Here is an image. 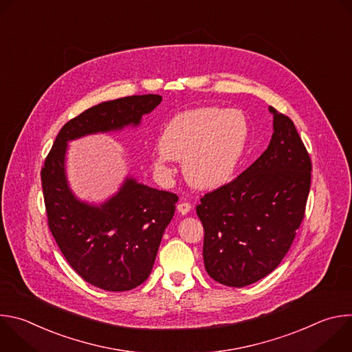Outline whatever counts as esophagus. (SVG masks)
<instances>
[{
	"instance_id": "34e87169",
	"label": "esophagus",
	"mask_w": 352,
	"mask_h": 352,
	"mask_svg": "<svg viewBox=\"0 0 352 352\" xmlns=\"http://www.w3.org/2000/svg\"><path fill=\"white\" fill-rule=\"evenodd\" d=\"M177 209H178V212H179L181 214H188L189 210H190V204H189V202H179V204L177 205Z\"/></svg>"
}]
</instances>
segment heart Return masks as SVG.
<instances>
[{"instance_id":"obj_1","label":"heart","mask_w":352,"mask_h":352,"mask_svg":"<svg viewBox=\"0 0 352 352\" xmlns=\"http://www.w3.org/2000/svg\"><path fill=\"white\" fill-rule=\"evenodd\" d=\"M249 139V121L236 109L200 107L168 121L153 155L157 171L170 174L168 162H184V177L197 189H214L232 179Z\"/></svg>"}]
</instances>
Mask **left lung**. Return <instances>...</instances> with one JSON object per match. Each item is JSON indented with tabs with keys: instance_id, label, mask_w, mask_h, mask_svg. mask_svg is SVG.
I'll return each mask as SVG.
<instances>
[{
	"instance_id": "1",
	"label": "left lung",
	"mask_w": 352,
	"mask_h": 352,
	"mask_svg": "<svg viewBox=\"0 0 352 352\" xmlns=\"http://www.w3.org/2000/svg\"><path fill=\"white\" fill-rule=\"evenodd\" d=\"M272 140L262 156L231 182L200 197L208 274L245 287L283 261L305 217L312 162L289 117L273 107Z\"/></svg>"
}]
</instances>
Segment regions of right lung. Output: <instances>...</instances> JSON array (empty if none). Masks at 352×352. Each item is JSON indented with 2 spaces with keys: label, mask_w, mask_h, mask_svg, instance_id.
<instances>
[{
  "label": "right lung",
  "mask_w": 352,
  "mask_h": 352,
  "mask_svg": "<svg viewBox=\"0 0 352 352\" xmlns=\"http://www.w3.org/2000/svg\"><path fill=\"white\" fill-rule=\"evenodd\" d=\"M160 103L159 94H142L90 107L61 128L44 160L40 175L48 228L69 266L97 288L128 291L148 277L178 196L126 178L100 208L79 202L67 184V142L138 125Z\"/></svg>",
  "instance_id": "1"
}]
</instances>
